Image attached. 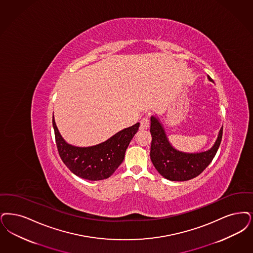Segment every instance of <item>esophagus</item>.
Listing matches in <instances>:
<instances>
[{
    "label": "esophagus",
    "mask_w": 253,
    "mask_h": 253,
    "mask_svg": "<svg viewBox=\"0 0 253 253\" xmlns=\"http://www.w3.org/2000/svg\"><path fill=\"white\" fill-rule=\"evenodd\" d=\"M149 126H150L149 116H145L142 118L141 122H140V129H148Z\"/></svg>",
    "instance_id": "obj_1"
}]
</instances>
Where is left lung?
Returning a JSON list of instances; mask_svg holds the SVG:
<instances>
[{"label":"left lung","mask_w":253,"mask_h":253,"mask_svg":"<svg viewBox=\"0 0 253 253\" xmlns=\"http://www.w3.org/2000/svg\"><path fill=\"white\" fill-rule=\"evenodd\" d=\"M208 79L212 81L211 77ZM151 160L163 177L170 181H188L199 176L212 162L222 139L223 127L217 139L209 151L185 153L175 150L168 140L161 123L154 117L151 119Z\"/></svg>","instance_id":"left-lung-1"}]
</instances>
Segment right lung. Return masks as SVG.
Wrapping results in <instances>:
<instances>
[{
	"label": "right lung",
	"mask_w": 253,
	"mask_h": 253,
	"mask_svg": "<svg viewBox=\"0 0 253 253\" xmlns=\"http://www.w3.org/2000/svg\"><path fill=\"white\" fill-rule=\"evenodd\" d=\"M52 126L58 153L68 169L83 179L100 181L109 178L123 162L125 152L138 130L139 123L117 132L105 142L86 148L74 147L65 141L56 127L53 116Z\"/></svg>",
	"instance_id": "obj_1"
}]
</instances>
